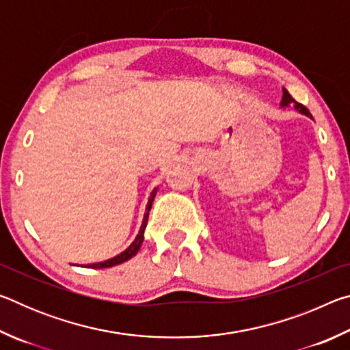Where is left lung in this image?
<instances>
[{
  "mask_svg": "<svg viewBox=\"0 0 350 350\" xmlns=\"http://www.w3.org/2000/svg\"><path fill=\"white\" fill-rule=\"evenodd\" d=\"M280 106H281L282 109L295 108L296 112H299V114H303V116H307V117L312 118V114L309 112V109H307L304 105H301V103L296 102V100L292 96H290L286 88H282V98H281V105Z\"/></svg>",
  "mask_w": 350,
  "mask_h": 350,
  "instance_id": "8db88e82",
  "label": "left lung"
}]
</instances>
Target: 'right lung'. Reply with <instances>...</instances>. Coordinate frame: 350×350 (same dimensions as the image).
<instances>
[{"mask_svg": "<svg viewBox=\"0 0 350 350\" xmlns=\"http://www.w3.org/2000/svg\"><path fill=\"white\" fill-rule=\"evenodd\" d=\"M157 187L152 189L150 198H148V204H146V208H145V215H144V221H142L140 225V230L137 236H135V239L131 242V245H129L126 250H123L120 254H117L114 258H109L106 260H102V262H94V264H88V265H81V267H86V269H108V267H114V265H118L122 262H125V260L131 259L133 256L137 254V252L140 250L142 247V242H144V234H145V228H146V224H148V216H150V210L154 202V198H156L157 194Z\"/></svg>", "mask_w": 350, "mask_h": 350, "instance_id": "add662e5", "label": "right lung"}]
</instances>
